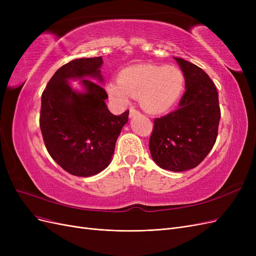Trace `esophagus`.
<instances>
[{"label": "esophagus", "instance_id": "esophagus-1", "mask_svg": "<svg viewBox=\"0 0 256 256\" xmlns=\"http://www.w3.org/2000/svg\"><path fill=\"white\" fill-rule=\"evenodd\" d=\"M138 114H140V112H138V110H136L134 108H130V110H129V116H130V118H134V116H136Z\"/></svg>", "mask_w": 256, "mask_h": 256}]
</instances>
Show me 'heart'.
Instances as JSON below:
<instances>
[{
    "mask_svg": "<svg viewBox=\"0 0 256 256\" xmlns=\"http://www.w3.org/2000/svg\"><path fill=\"white\" fill-rule=\"evenodd\" d=\"M184 88L182 69L173 65L144 64L122 69L118 81L108 83L106 92L120 106H125L131 96H136L146 112L160 114L177 102Z\"/></svg>",
    "mask_w": 256,
    "mask_h": 256,
    "instance_id": "heart-1",
    "label": "heart"
}]
</instances>
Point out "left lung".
Wrapping results in <instances>:
<instances>
[{
	"instance_id": "8db88e82",
	"label": "left lung",
	"mask_w": 256,
	"mask_h": 256,
	"mask_svg": "<svg viewBox=\"0 0 256 256\" xmlns=\"http://www.w3.org/2000/svg\"><path fill=\"white\" fill-rule=\"evenodd\" d=\"M174 58L184 74L186 92L177 110L154 120L150 150L161 168L182 172L198 166L212 150L221 113L209 76L190 62Z\"/></svg>"
}]
</instances>
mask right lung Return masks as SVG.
Returning <instances> with one entry per match:
<instances>
[{
    "label": "right lung",
    "instance_id": "add662e5",
    "mask_svg": "<svg viewBox=\"0 0 256 256\" xmlns=\"http://www.w3.org/2000/svg\"><path fill=\"white\" fill-rule=\"evenodd\" d=\"M102 56L76 58L53 74L42 95L40 126L48 152L74 176L96 175L110 164L115 143L129 111L112 114L104 102ZM81 78L80 80V79ZM68 80H80L86 90L74 91Z\"/></svg>",
    "mask_w": 256,
    "mask_h": 256
}]
</instances>
